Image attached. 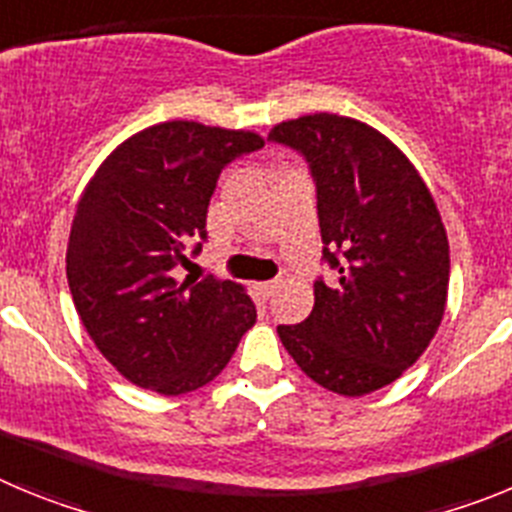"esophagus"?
<instances>
[{
  "label": "esophagus",
  "instance_id": "obj_1",
  "mask_svg": "<svg viewBox=\"0 0 512 512\" xmlns=\"http://www.w3.org/2000/svg\"><path fill=\"white\" fill-rule=\"evenodd\" d=\"M277 287H279V282H261V284H256V292H259L261 300H269Z\"/></svg>",
  "mask_w": 512,
  "mask_h": 512
}]
</instances>
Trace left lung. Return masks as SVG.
<instances>
[{
    "label": "left lung",
    "mask_w": 512,
    "mask_h": 512,
    "mask_svg": "<svg viewBox=\"0 0 512 512\" xmlns=\"http://www.w3.org/2000/svg\"><path fill=\"white\" fill-rule=\"evenodd\" d=\"M318 189L323 259L300 325H279L289 356L325 390L361 397L402 377L436 336L449 297V238L410 158L354 117L315 112L274 125Z\"/></svg>",
    "instance_id": "1"
}]
</instances>
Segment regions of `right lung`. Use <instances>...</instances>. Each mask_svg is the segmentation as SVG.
Returning a JSON list of instances; mask_svg holds the SVG:
<instances>
[{
  "label": "right lung",
  "instance_id": "obj_1",
  "mask_svg": "<svg viewBox=\"0 0 512 512\" xmlns=\"http://www.w3.org/2000/svg\"><path fill=\"white\" fill-rule=\"evenodd\" d=\"M261 146L251 130L158 122L104 158L76 202L66 248L76 312L104 359L143 390L174 397L212 382L256 323L241 284L179 282L174 269L207 238L220 171Z\"/></svg>",
  "mask_w": 512,
  "mask_h": 512
}]
</instances>
